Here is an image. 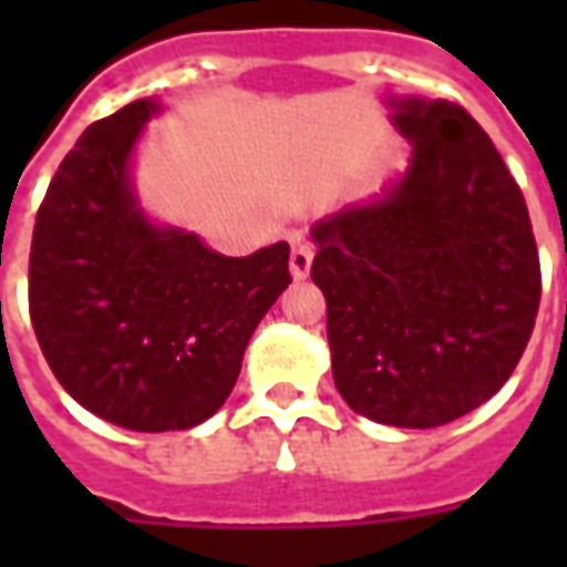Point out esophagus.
<instances>
[{"instance_id": "obj_1", "label": "esophagus", "mask_w": 567, "mask_h": 567, "mask_svg": "<svg viewBox=\"0 0 567 567\" xmlns=\"http://www.w3.org/2000/svg\"><path fill=\"white\" fill-rule=\"evenodd\" d=\"M309 267H312V246L309 243H295V248H291V276L307 279Z\"/></svg>"}]
</instances>
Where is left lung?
<instances>
[{
	"label": "left lung",
	"instance_id": "left-lung-1",
	"mask_svg": "<svg viewBox=\"0 0 567 567\" xmlns=\"http://www.w3.org/2000/svg\"><path fill=\"white\" fill-rule=\"evenodd\" d=\"M413 142L385 197L312 227L337 392L361 416L437 427L519 364L540 303L528 206L483 127L450 100H394Z\"/></svg>",
	"mask_w": 567,
	"mask_h": 567
}]
</instances>
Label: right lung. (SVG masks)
<instances>
[{"mask_svg": "<svg viewBox=\"0 0 567 567\" xmlns=\"http://www.w3.org/2000/svg\"><path fill=\"white\" fill-rule=\"evenodd\" d=\"M157 109L136 100L81 133L30 251V319L60 385L93 416L154 434L218 413L258 321L291 282L288 243L224 258L142 215L130 154Z\"/></svg>", "mask_w": 567, "mask_h": 567, "instance_id": "obj_1", "label": "right lung"}]
</instances>
